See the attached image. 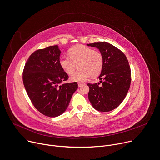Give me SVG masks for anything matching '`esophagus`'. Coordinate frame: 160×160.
Listing matches in <instances>:
<instances>
[{
	"label": "esophagus",
	"instance_id": "1",
	"mask_svg": "<svg viewBox=\"0 0 160 160\" xmlns=\"http://www.w3.org/2000/svg\"><path fill=\"white\" fill-rule=\"evenodd\" d=\"M84 83H82V82H78V86L79 87H81V86H82V85H84Z\"/></svg>",
	"mask_w": 160,
	"mask_h": 160
}]
</instances>
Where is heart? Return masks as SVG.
I'll return each mask as SVG.
<instances>
[{
	"label": "heart",
	"instance_id": "b5f03b06",
	"mask_svg": "<svg viewBox=\"0 0 160 160\" xmlns=\"http://www.w3.org/2000/svg\"><path fill=\"white\" fill-rule=\"evenodd\" d=\"M69 57H62L59 64L62 70L69 75L74 73L78 66V71L71 78L74 82H82L89 76L97 77L103 66V57L99 51L92 48L78 45L69 50Z\"/></svg>",
	"mask_w": 160,
	"mask_h": 160
}]
</instances>
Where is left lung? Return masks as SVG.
<instances>
[{
    "label": "left lung",
    "mask_w": 160,
    "mask_h": 160,
    "mask_svg": "<svg viewBox=\"0 0 160 160\" xmlns=\"http://www.w3.org/2000/svg\"><path fill=\"white\" fill-rule=\"evenodd\" d=\"M97 48L103 57V66L98 79L102 82L87 84L89 87L88 99L98 111L110 112L125 99L131 81V71L125 54L107 42L87 44Z\"/></svg>",
    "instance_id": "1"
}]
</instances>
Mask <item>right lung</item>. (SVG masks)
Instances as JSON below:
<instances>
[{
  "label": "right lung",
  "mask_w": 160,
  "mask_h": 160,
  "mask_svg": "<svg viewBox=\"0 0 160 160\" xmlns=\"http://www.w3.org/2000/svg\"><path fill=\"white\" fill-rule=\"evenodd\" d=\"M60 53L57 45L34 52L22 72L23 84L32 103L50 117H58L66 110L78 88L76 82L61 84L69 76L59 64Z\"/></svg>",
  "instance_id": "add662e5"
}]
</instances>
